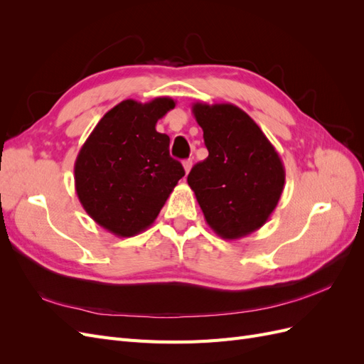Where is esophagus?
Returning a JSON list of instances; mask_svg holds the SVG:
<instances>
[{
	"instance_id": "34e87169",
	"label": "esophagus",
	"mask_w": 364,
	"mask_h": 364,
	"mask_svg": "<svg viewBox=\"0 0 364 364\" xmlns=\"http://www.w3.org/2000/svg\"><path fill=\"white\" fill-rule=\"evenodd\" d=\"M191 167H193V161H191V159H185V161H183V170H185L186 174L190 173Z\"/></svg>"
}]
</instances>
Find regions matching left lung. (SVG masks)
Masks as SVG:
<instances>
[{"instance_id":"8db88e82","label":"left lung","mask_w":364,"mask_h":364,"mask_svg":"<svg viewBox=\"0 0 364 364\" xmlns=\"http://www.w3.org/2000/svg\"><path fill=\"white\" fill-rule=\"evenodd\" d=\"M209 155L196 164L188 185L206 223L225 240L255 232L277 208L285 182L282 161L245 111L230 103H194Z\"/></svg>"}]
</instances>
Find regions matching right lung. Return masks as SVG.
I'll return each mask as SVG.
<instances>
[{
  "label": "right lung",
  "mask_w": 364,
  "mask_h": 364,
  "mask_svg": "<svg viewBox=\"0 0 364 364\" xmlns=\"http://www.w3.org/2000/svg\"><path fill=\"white\" fill-rule=\"evenodd\" d=\"M176 106L170 97L124 100L98 121L74 164L77 197L95 223L117 237L151 226L185 176L170 156V138L158 119Z\"/></svg>",
  "instance_id": "obj_1"
}]
</instances>
